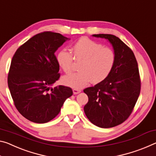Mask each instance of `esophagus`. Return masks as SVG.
Listing matches in <instances>:
<instances>
[{
  "mask_svg": "<svg viewBox=\"0 0 156 156\" xmlns=\"http://www.w3.org/2000/svg\"><path fill=\"white\" fill-rule=\"evenodd\" d=\"M73 94H78L81 92V90H78V89L74 88V89H73Z\"/></svg>",
  "mask_w": 156,
  "mask_h": 156,
  "instance_id": "34e87169",
  "label": "esophagus"
}]
</instances>
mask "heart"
Masks as SVG:
<instances>
[{"label":"heart","instance_id":"1","mask_svg":"<svg viewBox=\"0 0 156 156\" xmlns=\"http://www.w3.org/2000/svg\"><path fill=\"white\" fill-rule=\"evenodd\" d=\"M76 60H83L79 70L80 72L65 76L64 83L75 89L87 85L91 81L98 83L109 76L115 63V54L112 49L103 47L101 44L86 37L79 39L73 46ZM60 67L66 73L71 72L73 65L72 54L66 49L60 51L56 55Z\"/></svg>","mask_w":156,"mask_h":156}]
</instances>
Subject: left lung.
<instances>
[{"instance_id":"left-lung-1","label":"left lung","mask_w":156,"mask_h":156,"mask_svg":"<svg viewBox=\"0 0 156 156\" xmlns=\"http://www.w3.org/2000/svg\"><path fill=\"white\" fill-rule=\"evenodd\" d=\"M93 37L107 39L115 54V63L105 80L83 90L88 96L84 112L96 126L112 128L126 121L131 114L140 93L139 69L134 53L112 34Z\"/></svg>"}]
</instances>
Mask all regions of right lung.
<instances>
[{"label":"right lung","mask_w":156,"mask_h":156,"mask_svg":"<svg viewBox=\"0 0 156 156\" xmlns=\"http://www.w3.org/2000/svg\"><path fill=\"white\" fill-rule=\"evenodd\" d=\"M69 39L60 33H39L19 47L12 58L8 87L16 109L30 122H50L73 94L70 87L54 85L60 76L55 53Z\"/></svg>","instance_id":"obj_1"}]
</instances>
